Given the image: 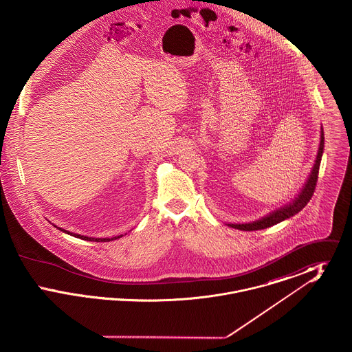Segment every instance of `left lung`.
Here are the masks:
<instances>
[{"mask_svg": "<svg viewBox=\"0 0 352 352\" xmlns=\"http://www.w3.org/2000/svg\"><path fill=\"white\" fill-rule=\"evenodd\" d=\"M323 146H324V137H323V129H322L320 131V144H319V151L314 168L311 170V174L305 184V187L302 188L301 194L298 195V198H296V201H293V203H290L289 206H285L283 208L272 212L270 215L261 219V220L248 223V224H230V226L236 230H240V231H257V230H264V228L272 227V226L283 221L285 219L298 214L302 208L310 201L313 194H314L317 181H318L319 165H320V160H322Z\"/></svg>", "mask_w": 352, "mask_h": 352, "instance_id": "8db88e82", "label": "left lung"}]
</instances>
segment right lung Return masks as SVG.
Here are the masks:
<instances>
[{
	"instance_id": "1",
	"label": "right lung",
	"mask_w": 352,
	"mask_h": 352,
	"mask_svg": "<svg viewBox=\"0 0 352 352\" xmlns=\"http://www.w3.org/2000/svg\"><path fill=\"white\" fill-rule=\"evenodd\" d=\"M60 231H63V232H67V231H65V230H62V228H59ZM69 234V232H67ZM72 234V236H75V237H78V239H83V240H89V241H98V243H100V241H111V240H113V239H118V237H121V236H118V237H113V239H95V237H88V236H82V234Z\"/></svg>"
}]
</instances>
